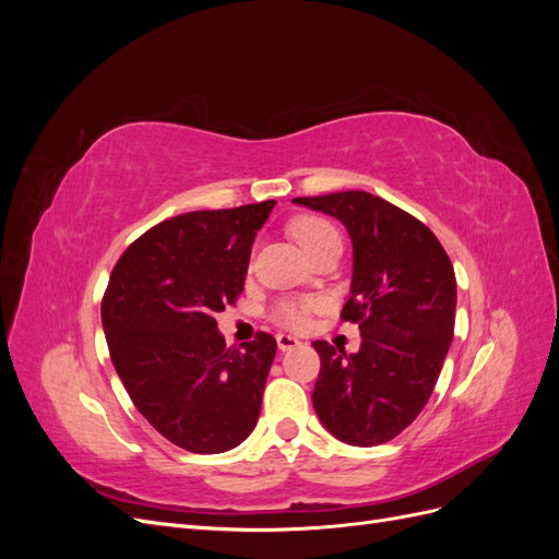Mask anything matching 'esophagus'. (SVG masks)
Returning a JSON list of instances; mask_svg holds the SVG:
<instances>
[{"mask_svg": "<svg viewBox=\"0 0 559 559\" xmlns=\"http://www.w3.org/2000/svg\"><path fill=\"white\" fill-rule=\"evenodd\" d=\"M300 345V341L298 337H294V335H286V333H277V347L282 349V352H289V349H296Z\"/></svg>", "mask_w": 559, "mask_h": 559, "instance_id": "34e87169", "label": "esophagus"}]
</instances>
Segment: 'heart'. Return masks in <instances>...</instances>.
<instances>
[{
    "mask_svg": "<svg viewBox=\"0 0 559 559\" xmlns=\"http://www.w3.org/2000/svg\"><path fill=\"white\" fill-rule=\"evenodd\" d=\"M292 235H294V240L300 245V249L308 253V257H312V253L321 245H326L329 240L337 238L335 228L319 216L296 218V222L292 224ZM312 308H314V302H310V300L284 298V300H277L273 310H270V319L284 329H302L308 324V314Z\"/></svg>",
    "mask_w": 559,
    "mask_h": 559,
    "instance_id": "obj_1",
    "label": "heart"
}]
</instances>
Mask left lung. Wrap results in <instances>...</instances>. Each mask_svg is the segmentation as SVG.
Wrapping results in <instances>:
<instances>
[{"instance_id":"obj_1","label":"left lung","mask_w":559,"mask_h":559,"mask_svg":"<svg viewBox=\"0 0 559 559\" xmlns=\"http://www.w3.org/2000/svg\"><path fill=\"white\" fill-rule=\"evenodd\" d=\"M343 222L352 238V296L343 319L359 324L347 354L317 341V417L337 441L373 448L392 441L425 408L454 333V267L436 235L366 191L294 198Z\"/></svg>"}]
</instances>
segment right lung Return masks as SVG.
Returning <instances> with one entry per match:
<instances>
[{
    "label": "right lung",
    "instance_id": "right-lung-1",
    "mask_svg": "<svg viewBox=\"0 0 559 559\" xmlns=\"http://www.w3.org/2000/svg\"><path fill=\"white\" fill-rule=\"evenodd\" d=\"M275 200L189 212L146 230L111 270L103 329L118 378L167 441L216 454L257 427L277 341L228 347L216 312L245 289L257 230Z\"/></svg>",
    "mask_w": 559,
    "mask_h": 559
}]
</instances>
